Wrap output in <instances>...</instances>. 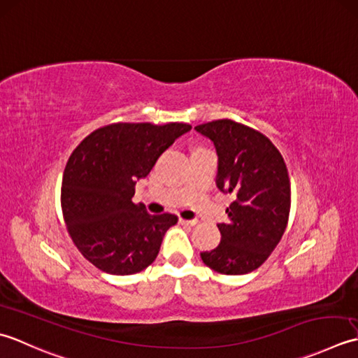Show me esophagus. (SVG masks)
<instances>
[{
  "label": "esophagus",
  "instance_id": "1",
  "mask_svg": "<svg viewBox=\"0 0 358 358\" xmlns=\"http://www.w3.org/2000/svg\"><path fill=\"white\" fill-rule=\"evenodd\" d=\"M179 224H182V225H188V227H194V225L198 224V221H196V220H182V217H180V220H179Z\"/></svg>",
  "mask_w": 358,
  "mask_h": 358
}]
</instances>
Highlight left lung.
Here are the masks:
<instances>
[{
	"label": "left lung",
	"mask_w": 358,
	"mask_h": 358,
	"mask_svg": "<svg viewBox=\"0 0 358 358\" xmlns=\"http://www.w3.org/2000/svg\"><path fill=\"white\" fill-rule=\"evenodd\" d=\"M215 143L217 188L235 196L217 224L221 243L202 252L203 264L222 275L253 272L278 245L290 213V179L281 152L259 131L230 119L194 128Z\"/></svg>",
	"instance_id": "8db88e82"
}]
</instances>
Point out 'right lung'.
<instances>
[{
  "label": "right lung",
  "mask_w": 358,
  "mask_h": 358,
  "mask_svg": "<svg viewBox=\"0 0 358 358\" xmlns=\"http://www.w3.org/2000/svg\"><path fill=\"white\" fill-rule=\"evenodd\" d=\"M188 123L117 122L86 136L63 173L62 211L80 253L111 275H133L156 259L171 213L150 215L134 203L136 180L147 178L159 156Z\"/></svg>",
  "instance_id": "obj_1"
}]
</instances>
